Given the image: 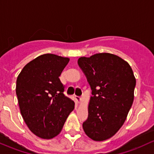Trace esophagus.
Returning <instances> with one entry per match:
<instances>
[{"instance_id": "34e87169", "label": "esophagus", "mask_w": 154, "mask_h": 154, "mask_svg": "<svg viewBox=\"0 0 154 154\" xmlns=\"http://www.w3.org/2000/svg\"><path fill=\"white\" fill-rule=\"evenodd\" d=\"M75 99H76L78 103H80L82 101V97L80 96H75Z\"/></svg>"}]
</instances>
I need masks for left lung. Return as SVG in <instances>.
Masks as SVG:
<instances>
[{"instance_id":"obj_1","label":"left lung","mask_w":154,"mask_h":154,"mask_svg":"<svg viewBox=\"0 0 154 154\" xmlns=\"http://www.w3.org/2000/svg\"><path fill=\"white\" fill-rule=\"evenodd\" d=\"M78 64L92 90L88 118L83 129L94 141H104L116 134L133 104L136 79L127 61L110 53L81 57Z\"/></svg>"}]
</instances>
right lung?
<instances>
[{"label":"right lung","instance_id":"right-lung-1","mask_svg":"<svg viewBox=\"0 0 154 154\" xmlns=\"http://www.w3.org/2000/svg\"><path fill=\"white\" fill-rule=\"evenodd\" d=\"M68 58L44 54L28 63L17 78L20 113L29 129L42 139H52L62 130L75 103L64 94L59 76Z\"/></svg>","mask_w":154,"mask_h":154}]
</instances>
